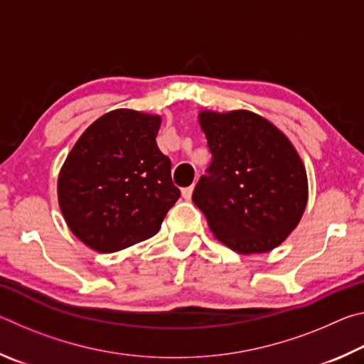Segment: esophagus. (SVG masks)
<instances>
[{"label":"esophagus","instance_id":"34e87169","mask_svg":"<svg viewBox=\"0 0 364 364\" xmlns=\"http://www.w3.org/2000/svg\"><path fill=\"white\" fill-rule=\"evenodd\" d=\"M193 191H194V186H188V188H183L181 189V196L184 197V199L189 200L191 196H193Z\"/></svg>","mask_w":364,"mask_h":364}]
</instances>
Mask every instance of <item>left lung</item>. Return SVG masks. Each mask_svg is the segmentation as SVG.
Masks as SVG:
<instances>
[{
	"label": "left lung",
	"instance_id": "left-lung-1",
	"mask_svg": "<svg viewBox=\"0 0 364 364\" xmlns=\"http://www.w3.org/2000/svg\"><path fill=\"white\" fill-rule=\"evenodd\" d=\"M212 164L193 200L221 242L239 254L278 247L304 215V164L289 139L249 110L202 112Z\"/></svg>",
	"mask_w": 364,
	"mask_h": 364
}]
</instances>
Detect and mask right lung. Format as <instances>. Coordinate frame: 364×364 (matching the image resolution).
Instances as JSON below:
<instances>
[{
    "label": "right lung",
    "instance_id": "right-lung-1",
    "mask_svg": "<svg viewBox=\"0 0 364 364\" xmlns=\"http://www.w3.org/2000/svg\"><path fill=\"white\" fill-rule=\"evenodd\" d=\"M159 128L157 115L117 109L73 146L59 175V205L88 247L109 254L152 237L180 199Z\"/></svg>",
    "mask_w": 364,
    "mask_h": 364
}]
</instances>
